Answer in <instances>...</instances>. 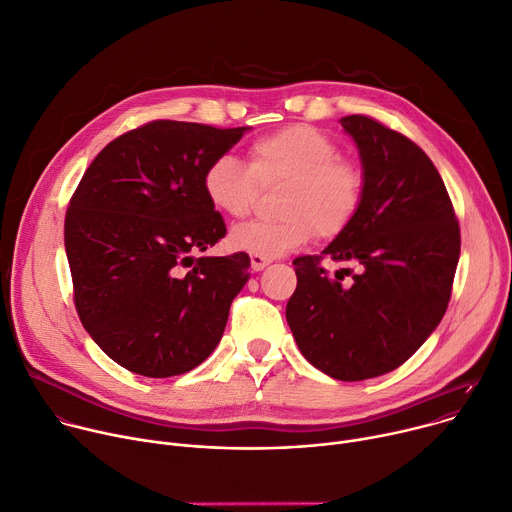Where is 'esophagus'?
<instances>
[{
    "instance_id": "1",
    "label": "esophagus",
    "mask_w": 512,
    "mask_h": 512,
    "mask_svg": "<svg viewBox=\"0 0 512 512\" xmlns=\"http://www.w3.org/2000/svg\"><path fill=\"white\" fill-rule=\"evenodd\" d=\"M269 263H271V259H267V257L251 255V269H253V271H261V269H265Z\"/></svg>"
}]
</instances>
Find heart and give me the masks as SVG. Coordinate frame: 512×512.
Wrapping results in <instances>:
<instances>
[{"mask_svg": "<svg viewBox=\"0 0 512 512\" xmlns=\"http://www.w3.org/2000/svg\"><path fill=\"white\" fill-rule=\"evenodd\" d=\"M249 163L232 155L216 157L204 171L202 188L218 212L245 218L261 188L284 185L277 220H255L230 232V245L267 259L282 257L314 235L335 239L357 218L367 175L357 159L339 155L331 136L308 124H288L249 145Z\"/></svg>", "mask_w": 512, "mask_h": 512, "instance_id": "1", "label": "heart"}]
</instances>
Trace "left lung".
<instances>
[{"mask_svg":"<svg viewBox=\"0 0 512 512\" xmlns=\"http://www.w3.org/2000/svg\"><path fill=\"white\" fill-rule=\"evenodd\" d=\"M367 175L363 206L320 255L294 259L286 318L298 349L341 382L402 365L441 322L459 259V222L445 183L404 134L363 114L339 120ZM329 256L349 262L331 276Z\"/></svg>","mask_w":512,"mask_h":512,"instance_id":"obj_1","label":"left lung"}]
</instances>
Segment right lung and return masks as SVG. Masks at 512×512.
<instances>
[{"instance_id":"1","label":"right lung","mask_w":512,"mask_h":512,"mask_svg":"<svg viewBox=\"0 0 512 512\" xmlns=\"http://www.w3.org/2000/svg\"><path fill=\"white\" fill-rule=\"evenodd\" d=\"M245 130L147 122L108 143L71 196L65 251L79 320L132 374H185L222 339L251 261L194 257L226 235L202 177Z\"/></svg>"}]
</instances>
